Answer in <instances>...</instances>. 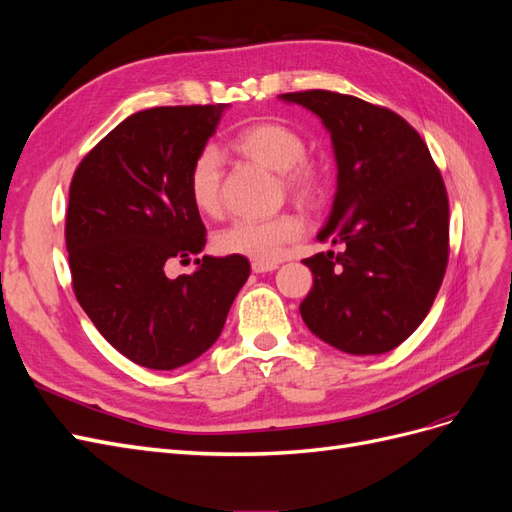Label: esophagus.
<instances>
[{
  "label": "esophagus",
  "mask_w": 512,
  "mask_h": 512,
  "mask_svg": "<svg viewBox=\"0 0 512 512\" xmlns=\"http://www.w3.org/2000/svg\"><path fill=\"white\" fill-rule=\"evenodd\" d=\"M277 269V262H262V260H254L252 262V271L254 273H269Z\"/></svg>",
  "instance_id": "obj_1"
}]
</instances>
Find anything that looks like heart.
I'll return each mask as SVG.
<instances>
[{
    "label": "heart",
    "mask_w": 512,
    "mask_h": 512,
    "mask_svg": "<svg viewBox=\"0 0 512 512\" xmlns=\"http://www.w3.org/2000/svg\"><path fill=\"white\" fill-rule=\"evenodd\" d=\"M239 156L280 173L282 188L305 205H318L324 196V173L318 162L305 158L307 143L301 132L280 121H260L232 138ZM222 158L215 147L196 153L188 173V192L194 207L215 215L222 209ZM303 220L297 213H282L271 220H237L215 232L213 247L224 256L273 262L284 245L301 239Z\"/></svg>",
    "instance_id": "1"
}]
</instances>
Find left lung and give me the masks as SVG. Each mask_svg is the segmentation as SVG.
<instances>
[{
	"label": "left lung",
	"mask_w": 512,
	"mask_h": 512,
	"mask_svg": "<svg viewBox=\"0 0 512 512\" xmlns=\"http://www.w3.org/2000/svg\"><path fill=\"white\" fill-rule=\"evenodd\" d=\"M329 130L337 192L318 241L344 252L305 258L314 286L301 318L348 354L397 348L425 320L448 262V196L410 123L361 98L312 89L282 94Z\"/></svg>",
	"instance_id": "1"
}]
</instances>
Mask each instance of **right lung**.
<instances>
[{"label":"right lung","mask_w":512,"mask_h":512,"mask_svg":"<svg viewBox=\"0 0 512 512\" xmlns=\"http://www.w3.org/2000/svg\"><path fill=\"white\" fill-rule=\"evenodd\" d=\"M226 104L156 106L123 119L91 149L70 183L66 247L72 288L108 344L136 365L175 369L220 337L250 277L241 256H203L170 280L168 260L207 243L188 192L192 160Z\"/></svg>","instance_id":"add662e5"}]
</instances>
